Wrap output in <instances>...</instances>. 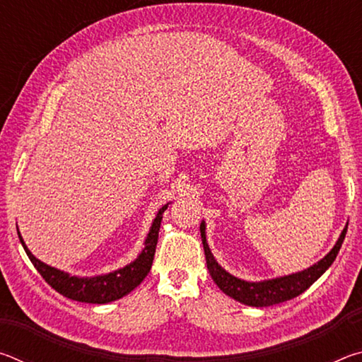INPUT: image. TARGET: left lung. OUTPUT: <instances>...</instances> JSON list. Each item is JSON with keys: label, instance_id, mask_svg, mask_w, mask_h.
Masks as SVG:
<instances>
[{"label": "left lung", "instance_id": "obj_1", "mask_svg": "<svg viewBox=\"0 0 362 362\" xmlns=\"http://www.w3.org/2000/svg\"><path fill=\"white\" fill-rule=\"evenodd\" d=\"M199 230H201V240H203V246H204L207 269H209L214 283L220 287V291L226 293L228 297L235 298L236 302L244 303V305L272 306L276 303L287 302V300L300 296V293L308 289V287L313 284L317 278H321L322 273H326V269L332 265L337 254H339L343 240H345L348 223L340 233L339 240H337L335 246L330 249V252L324 257V259L315 263V265L303 269V272L286 274V276H279L273 279L257 281V283L233 276L231 273H228L225 268L220 267L218 262L214 259V255L209 249V244H207L204 220L201 222Z\"/></svg>", "mask_w": 362, "mask_h": 362}]
</instances>
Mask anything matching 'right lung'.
<instances>
[{"instance_id":"1","label":"right lung","mask_w":362,"mask_h":362,"mask_svg":"<svg viewBox=\"0 0 362 362\" xmlns=\"http://www.w3.org/2000/svg\"><path fill=\"white\" fill-rule=\"evenodd\" d=\"M168 204H164L161 209L158 211L155 220L150 226L148 235L145 238V247L142 252L137 255V259L127 263L126 267L115 269L107 274H97V276H71L70 273H65L62 269H57L51 265H46L45 262L36 259V257L30 252L27 244L23 243L21 231L17 230L19 240L22 243L23 249L32 260L35 268L38 273L45 278L46 283L56 289L64 297L76 300V302L84 303H110L115 300L122 298L127 293L132 292L136 287L142 283L146 274H148L153 257H155L156 243H158V233L159 226H161L163 214L168 209Z\"/></svg>"}]
</instances>
